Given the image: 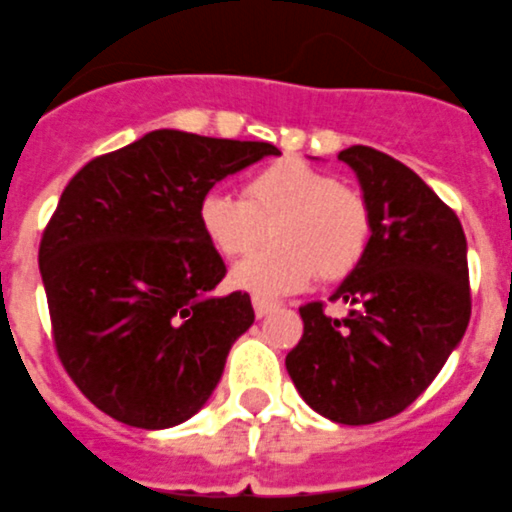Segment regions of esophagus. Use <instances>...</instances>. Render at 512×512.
<instances>
[{"label":"esophagus","mask_w":512,"mask_h":512,"mask_svg":"<svg viewBox=\"0 0 512 512\" xmlns=\"http://www.w3.org/2000/svg\"><path fill=\"white\" fill-rule=\"evenodd\" d=\"M252 308H255L257 317L263 319V317H268V314H271L273 308H276V303H273V300H268V298H252Z\"/></svg>","instance_id":"1"}]
</instances>
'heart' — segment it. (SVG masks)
Instances as JSON below:
<instances>
[{
    "instance_id": "heart-1",
    "label": "heart",
    "mask_w": 512,
    "mask_h": 512,
    "mask_svg": "<svg viewBox=\"0 0 512 512\" xmlns=\"http://www.w3.org/2000/svg\"><path fill=\"white\" fill-rule=\"evenodd\" d=\"M206 239L225 257L255 252L271 228L273 244L233 268V284L257 295H282L319 279H341L370 241V209L333 174L287 158L255 171L244 198L209 190L198 204Z\"/></svg>"
}]
</instances>
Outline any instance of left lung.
Masks as SVG:
<instances>
[{
	"instance_id": "1",
	"label": "left lung",
	"mask_w": 512,
	"mask_h": 512,
	"mask_svg": "<svg viewBox=\"0 0 512 512\" xmlns=\"http://www.w3.org/2000/svg\"><path fill=\"white\" fill-rule=\"evenodd\" d=\"M338 161L360 179L370 241L330 295L346 317L300 306L287 373L314 411L357 427L397 416L435 381L470 322V273L462 222L416 171L362 144Z\"/></svg>"
}]
</instances>
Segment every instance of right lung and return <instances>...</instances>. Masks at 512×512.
Instances as JSON below:
<instances>
[{
  "mask_svg": "<svg viewBox=\"0 0 512 512\" xmlns=\"http://www.w3.org/2000/svg\"><path fill=\"white\" fill-rule=\"evenodd\" d=\"M265 155L282 152L161 128L93 158L61 193L39 244L53 341L80 392L112 419L177 427L220 384L255 311L247 292H214L225 263L198 204Z\"/></svg>",
  "mask_w": 512,
  "mask_h": 512,
  "instance_id": "1",
  "label": "right lung"
}]
</instances>
